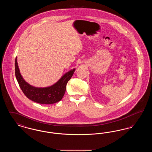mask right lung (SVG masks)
I'll list each match as a JSON object with an SVG mask.
<instances>
[{"label": "right lung", "mask_w": 152, "mask_h": 152, "mask_svg": "<svg viewBox=\"0 0 152 152\" xmlns=\"http://www.w3.org/2000/svg\"><path fill=\"white\" fill-rule=\"evenodd\" d=\"M15 70L16 78L19 87L27 98L37 103L52 104L58 102L62 99L65 94L66 84L71 79L75 69L74 68L65 73L53 85L45 88L33 87L23 79L20 73L16 58L15 62Z\"/></svg>", "instance_id": "1"}]
</instances>
